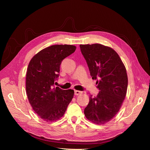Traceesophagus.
<instances>
[{
  "label": "esophagus",
  "mask_w": 150,
  "mask_h": 150,
  "mask_svg": "<svg viewBox=\"0 0 150 150\" xmlns=\"http://www.w3.org/2000/svg\"><path fill=\"white\" fill-rule=\"evenodd\" d=\"M82 93H83V92L80 91H77V90L74 91V94L76 95V96H78V95H79V94H82Z\"/></svg>",
  "instance_id": "1"
}]
</instances>
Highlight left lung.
<instances>
[{"label": "left lung", "instance_id": "obj_1", "mask_svg": "<svg viewBox=\"0 0 150 150\" xmlns=\"http://www.w3.org/2000/svg\"><path fill=\"white\" fill-rule=\"evenodd\" d=\"M79 47L100 91L96 96H90L85 116L93 123L105 124L118 112L125 98L128 88L126 67L117 53L110 47L100 44H81Z\"/></svg>", "mask_w": 150, "mask_h": 150}]
</instances>
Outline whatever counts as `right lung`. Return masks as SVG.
Instances as JSON below:
<instances>
[{"instance_id": "right-lung-1", "label": "right lung", "mask_w": 150, "mask_h": 150, "mask_svg": "<svg viewBox=\"0 0 150 150\" xmlns=\"http://www.w3.org/2000/svg\"><path fill=\"white\" fill-rule=\"evenodd\" d=\"M76 49L72 45H53L36 54L29 63L27 96L34 112L45 121L59 120L74 96V90H63L54 86L59 75L61 62Z\"/></svg>"}]
</instances>
